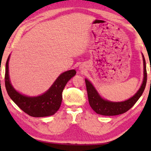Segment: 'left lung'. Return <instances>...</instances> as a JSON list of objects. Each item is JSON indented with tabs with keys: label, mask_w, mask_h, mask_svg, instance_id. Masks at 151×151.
I'll use <instances>...</instances> for the list:
<instances>
[{
	"label": "left lung",
	"mask_w": 151,
	"mask_h": 151,
	"mask_svg": "<svg viewBox=\"0 0 151 151\" xmlns=\"http://www.w3.org/2000/svg\"><path fill=\"white\" fill-rule=\"evenodd\" d=\"M142 55L143 65H144V78H143L142 85L140 86V88L137 92V93L127 101L122 102H111L103 99L99 95L98 92L96 91L91 82L88 79H85L89 104L94 112H96L97 114L104 116L119 115V114L126 112L134 106V104L141 96L147 84V74L146 61H145L144 56L142 54Z\"/></svg>",
	"instance_id": "8db88e82"
}]
</instances>
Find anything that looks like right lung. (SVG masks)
I'll return each instance as SVG.
<instances>
[{
	"mask_svg": "<svg viewBox=\"0 0 151 151\" xmlns=\"http://www.w3.org/2000/svg\"><path fill=\"white\" fill-rule=\"evenodd\" d=\"M6 63L5 87L7 93L14 103L29 115L33 117L51 116L59 109L62 103V93L68 81L76 75L75 70H70L61 74L52 85L44 94L37 96H28L17 92L12 86L9 75V61Z\"/></svg>",
	"mask_w": 151,
	"mask_h": 151,
	"instance_id": "right-lung-1",
	"label": "right lung"
}]
</instances>
